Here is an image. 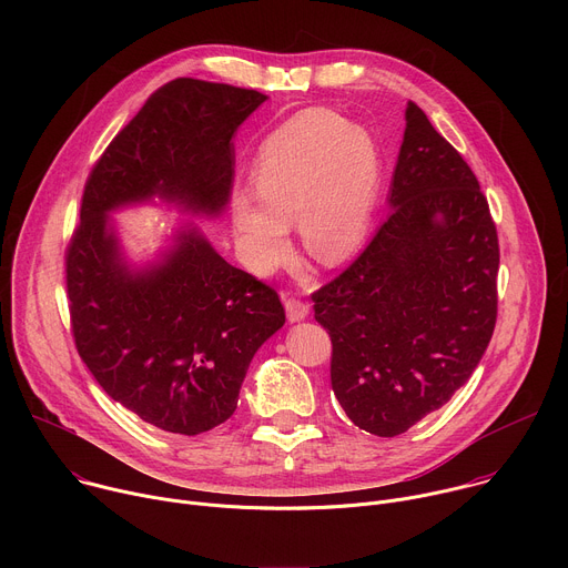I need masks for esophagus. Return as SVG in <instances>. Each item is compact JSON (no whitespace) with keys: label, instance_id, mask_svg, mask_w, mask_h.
Returning a JSON list of instances; mask_svg holds the SVG:
<instances>
[{"label":"esophagus","instance_id":"1","mask_svg":"<svg viewBox=\"0 0 568 568\" xmlns=\"http://www.w3.org/2000/svg\"><path fill=\"white\" fill-rule=\"evenodd\" d=\"M285 312H287V318L292 323H298V321H303L310 314V305L298 301V298H287L285 301Z\"/></svg>","mask_w":568,"mask_h":568}]
</instances>
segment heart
I'll return each mask as SVG.
<instances>
[{
    "instance_id": "b5f03b06",
    "label": "heart",
    "mask_w": 568,
    "mask_h": 568,
    "mask_svg": "<svg viewBox=\"0 0 568 568\" xmlns=\"http://www.w3.org/2000/svg\"><path fill=\"white\" fill-rule=\"evenodd\" d=\"M384 180L377 136L331 110H305L258 148L252 186L233 191L231 220L247 267L267 276L292 254L296 222L303 252L326 267L346 263L364 242Z\"/></svg>"
}]
</instances>
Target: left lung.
Returning <instances> with one entry per match:
<instances>
[{
  "mask_svg": "<svg viewBox=\"0 0 568 568\" xmlns=\"http://www.w3.org/2000/svg\"><path fill=\"white\" fill-rule=\"evenodd\" d=\"M388 213L362 256L314 296L346 416L390 438L469 379L497 321L499 240L465 159L409 103Z\"/></svg>",
  "mask_w": 568,
  "mask_h": 568,
  "instance_id": "1",
  "label": "left lung"
}]
</instances>
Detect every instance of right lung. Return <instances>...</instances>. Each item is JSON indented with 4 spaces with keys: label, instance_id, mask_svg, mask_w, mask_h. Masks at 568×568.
Wrapping results in <instances>:
<instances>
[{
    "label": "right lung",
    "instance_id": "obj_1",
    "mask_svg": "<svg viewBox=\"0 0 568 568\" xmlns=\"http://www.w3.org/2000/svg\"><path fill=\"white\" fill-rule=\"evenodd\" d=\"M265 101L193 78L156 90L92 171L67 250L80 359L112 399L169 434L229 420L256 351L285 323L278 294L229 265L195 222L226 213L233 136ZM143 203L185 220L134 262L113 213Z\"/></svg>",
    "mask_w": 568,
    "mask_h": 568
}]
</instances>
